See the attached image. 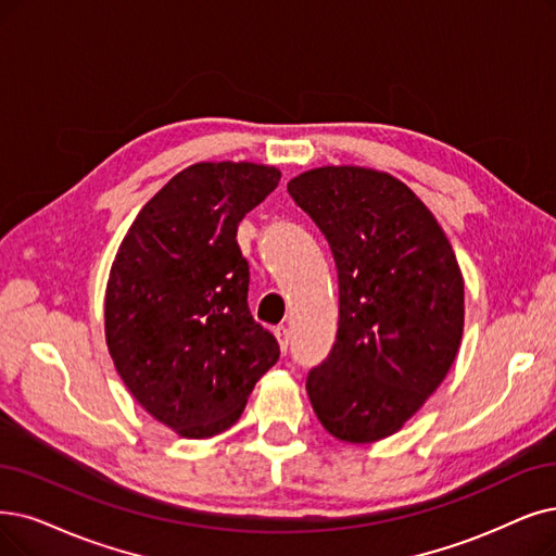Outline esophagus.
<instances>
[{"label":"esophagus","mask_w":556,"mask_h":556,"mask_svg":"<svg viewBox=\"0 0 556 556\" xmlns=\"http://www.w3.org/2000/svg\"><path fill=\"white\" fill-rule=\"evenodd\" d=\"M276 340L280 344V351L287 353V349H290V328L287 326H278L276 328Z\"/></svg>","instance_id":"1"}]
</instances>
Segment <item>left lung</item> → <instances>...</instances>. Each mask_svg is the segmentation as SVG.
<instances>
[{
	"mask_svg": "<svg viewBox=\"0 0 556 556\" xmlns=\"http://www.w3.org/2000/svg\"><path fill=\"white\" fill-rule=\"evenodd\" d=\"M338 266L340 321L307 396L344 442L396 433L445 381L463 336V276L445 232L396 177L321 166L287 185Z\"/></svg>",
	"mask_w": 556,
	"mask_h": 556,
	"instance_id": "1",
	"label": "left lung"
}]
</instances>
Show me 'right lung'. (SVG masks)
<instances>
[{"label": "right lung", "mask_w": 556, "mask_h": 556, "mask_svg": "<svg viewBox=\"0 0 556 556\" xmlns=\"http://www.w3.org/2000/svg\"><path fill=\"white\" fill-rule=\"evenodd\" d=\"M278 182L264 164H193L150 198L111 264V361L131 396L182 438L230 429L280 355L249 309L237 243L239 220Z\"/></svg>", "instance_id": "add662e5"}]
</instances>
